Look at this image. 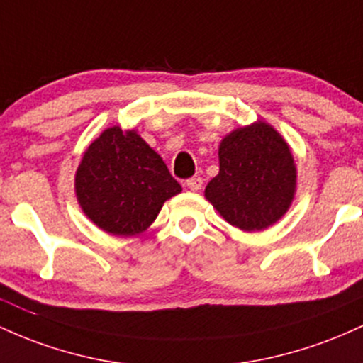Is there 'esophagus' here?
<instances>
[{"instance_id":"esophagus-1","label":"esophagus","mask_w":363,"mask_h":363,"mask_svg":"<svg viewBox=\"0 0 363 363\" xmlns=\"http://www.w3.org/2000/svg\"><path fill=\"white\" fill-rule=\"evenodd\" d=\"M185 185H186V189H190L192 192H197V190L202 189V178H199V177L190 178V180L185 182Z\"/></svg>"}]
</instances>
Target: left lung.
Here are the masks:
<instances>
[{
    "mask_svg": "<svg viewBox=\"0 0 363 363\" xmlns=\"http://www.w3.org/2000/svg\"><path fill=\"white\" fill-rule=\"evenodd\" d=\"M219 173L207 183L206 199L231 226L262 231L290 209L296 166L288 142L266 121L230 132L219 144Z\"/></svg>",
    "mask_w": 363,
    "mask_h": 363,
    "instance_id": "obj_1",
    "label": "left lung"
}]
</instances>
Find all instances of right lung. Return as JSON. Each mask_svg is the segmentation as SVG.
Returning <instances> with one entry per match:
<instances>
[{
    "instance_id": "obj_1",
    "label": "right lung",
    "mask_w": 363,
    "mask_h": 363,
    "mask_svg": "<svg viewBox=\"0 0 363 363\" xmlns=\"http://www.w3.org/2000/svg\"><path fill=\"white\" fill-rule=\"evenodd\" d=\"M180 192V183L137 130L106 128L85 149L75 173V195L84 214L116 236L147 230L162 203Z\"/></svg>"
}]
</instances>
